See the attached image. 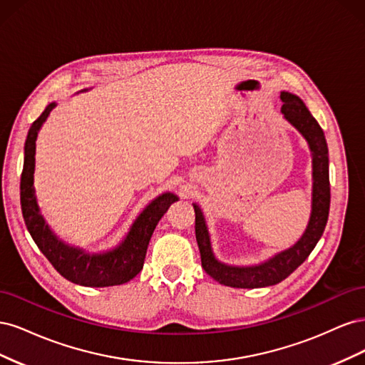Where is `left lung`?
I'll return each instance as SVG.
<instances>
[{"label": "left lung", "instance_id": "obj_1", "mask_svg": "<svg viewBox=\"0 0 365 365\" xmlns=\"http://www.w3.org/2000/svg\"><path fill=\"white\" fill-rule=\"evenodd\" d=\"M282 113L284 118L302 132L312 150L314 161V193H312V215L303 237L297 244L277 256L257 267L235 268L220 263L215 259L205 220L197 205L195 207V235L201 252L202 268L208 275L220 284L231 288H263L280 283L291 275L309 257L327 224L330 207V181H329V149L324 132L314 115L303 103L300 97L291 93H282Z\"/></svg>", "mask_w": 365, "mask_h": 365}]
</instances>
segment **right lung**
Masks as SVG:
<instances>
[{"instance_id": "obj_1", "label": "right lung", "mask_w": 365, "mask_h": 365, "mask_svg": "<svg viewBox=\"0 0 365 365\" xmlns=\"http://www.w3.org/2000/svg\"><path fill=\"white\" fill-rule=\"evenodd\" d=\"M56 103H50L43 113L33 121L24 146V168L21 173V208L24 222L30 236L41 252L48 259L62 277L67 280L103 288V286L123 284L134 279L145 263L149 240L158 220L168 212L172 202L178 201L173 193H164L152 201L132 225L129 235L121 245L105 254H85L83 251L65 245L51 233L48 225L39 215V208L33 189V173H35V148L38 130L46 121Z\"/></svg>"}]
</instances>
